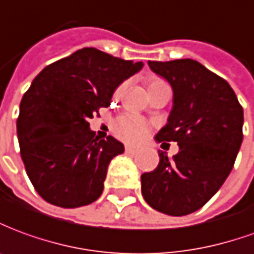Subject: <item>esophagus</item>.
<instances>
[{
  "label": "esophagus",
  "mask_w": 254,
  "mask_h": 254,
  "mask_svg": "<svg viewBox=\"0 0 254 254\" xmlns=\"http://www.w3.org/2000/svg\"><path fill=\"white\" fill-rule=\"evenodd\" d=\"M138 152H139V149H138V147L130 146V145H127V146H126V153H128V154H136Z\"/></svg>",
  "instance_id": "obj_1"
}]
</instances>
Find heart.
<instances>
[{"mask_svg":"<svg viewBox=\"0 0 254 254\" xmlns=\"http://www.w3.org/2000/svg\"><path fill=\"white\" fill-rule=\"evenodd\" d=\"M156 83H163L160 79H153L149 86ZM146 120L141 118L139 115L132 112H126L115 119L112 124V131L115 135L120 138L122 141L128 143H138L141 142L147 134Z\"/></svg>","mask_w":254,"mask_h":254,"instance_id":"heart-1","label":"heart"}]
</instances>
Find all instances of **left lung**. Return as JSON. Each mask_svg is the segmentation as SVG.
Listing matches in <instances>:
<instances>
[{
	"label": "left lung",
	"mask_w": 254,
	"mask_h": 254,
	"mask_svg": "<svg viewBox=\"0 0 254 254\" xmlns=\"http://www.w3.org/2000/svg\"><path fill=\"white\" fill-rule=\"evenodd\" d=\"M172 87L167 124L154 141L178 142L179 152L141 176L142 195L153 209L171 216L198 210L233 170L244 139V109L231 86L198 61H147Z\"/></svg>",
	"instance_id": "1"
}]
</instances>
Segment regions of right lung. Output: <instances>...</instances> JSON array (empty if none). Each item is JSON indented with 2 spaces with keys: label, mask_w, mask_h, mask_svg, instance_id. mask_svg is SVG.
<instances>
[{
  "label": "right lung",
  "mask_w": 254,
  "mask_h": 254,
  "mask_svg": "<svg viewBox=\"0 0 254 254\" xmlns=\"http://www.w3.org/2000/svg\"><path fill=\"white\" fill-rule=\"evenodd\" d=\"M142 66V61L83 48L32 80L16 126L27 175L45 201L78 208L101 195L108 165L124 145L111 135L95 136L87 120L109 107L119 84Z\"/></svg>",
  "instance_id": "right-lung-1"
}]
</instances>
